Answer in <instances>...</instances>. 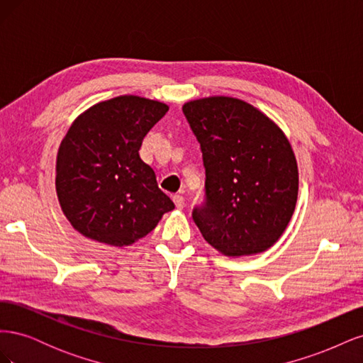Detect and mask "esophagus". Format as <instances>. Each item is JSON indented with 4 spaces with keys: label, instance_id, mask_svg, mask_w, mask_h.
Instances as JSON below:
<instances>
[{
    "label": "esophagus",
    "instance_id": "34e87169",
    "mask_svg": "<svg viewBox=\"0 0 363 363\" xmlns=\"http://www.w3.org/2000/svg\"><path fill=\"white\" fill-rule=\"evenodd\" d=\"M172 201H174V204H175V207L177 208H183L184 207V199L182 195H174L172 196Z\"/></svg>",
    "mask_w": 363,
    "mask_h": 363
}]
</instances>
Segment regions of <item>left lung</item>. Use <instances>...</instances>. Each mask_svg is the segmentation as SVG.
I'll list each match as a JSON object with an SVG mask.
<instances>
[{"label":"left lung","mask_w":363,"mask_h":363,"mask_svg":"<svg viewBox=\"0 0 363 363\" xmlns=\"http://www.w3.org/2000/svg\"><path fill=\"white\" fill-rule=\"evenodd\" d=\"M200 142L206 204L194 208L203 238L227 257L267 251L286 230L298 196V167L283 130L239 98L183 104Z\"/></svg>","instance_id":"1"}]
</instances>
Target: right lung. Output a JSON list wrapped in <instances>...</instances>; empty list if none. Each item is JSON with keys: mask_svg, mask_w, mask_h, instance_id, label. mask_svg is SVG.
<instances>
[{"mask_svg": "<svg viewBox=\"0 0 363 363\" xmlns=\"http://www.w3.org/2000/svg\"><path fill=\"white\" fill-rule=\"evenodd\" d=\"M168 104L139 95L100 101L60 142L56 192L63 215L87 239L127 247L156 228L174 203L139 150Z\"/></svg>", "mask_w": 363, "mask_h": 363, "instance_id": "add662e5", "label": "right lung"}]
</instances>
